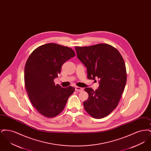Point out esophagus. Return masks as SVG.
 <instances>
[{
  "label": "esophagus",
  "instance_id": "1",
  "mask_svg": "<svg viewBox=\"0 0 151 151\" xmlns=\"http://www.w3.org/2000/svg\"><path fill=\"white\" fill-rule=\"evenodd\" d=\"M84 90V89L83 88L79 87V86H75V91H78V92H81L83 91Z\"/></svg>",
  "mask_w": 151,
  "mask_h": 151
}]
</instances>
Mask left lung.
Listing matches in <instances>:
<instances>
[{
	"label": "left lung",
	"instance_id": "8db88e82",
	"mask_svg": "<svg viewBox=\"0 0 151 151\" xmlns=\"http://www.w3.org/2000/svg\"><path fill=\"white\" fill-rule=\"evenodd\" d=\"M77 57L87 68L88 79H100L99 88H86V112L94 118H104L117 106L127 80L124 61L116 49L106 43L75 47Z\"/></svg>",
	"mask_w": 151,
	"mask_h": 151
}]
</instances>
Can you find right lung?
<instances>
[{"instance_id":"1","label":"right lung","mask_w":151,"mask_h":151,"mask_svg":"<svg viewBox=\"0 0 151 151\" xmlns=\"http://www.w3.org/2000/svg\"><path fill=\"white\" fill-rule=\"evenodd\" d=\"M75 56L72 49L50 43L39 46L28 58L24 69L25 86L32 104L43 116L59 114L75 91L73 86L62 88L54 82L63 64Z\"/></svg>"}]
</instances>
